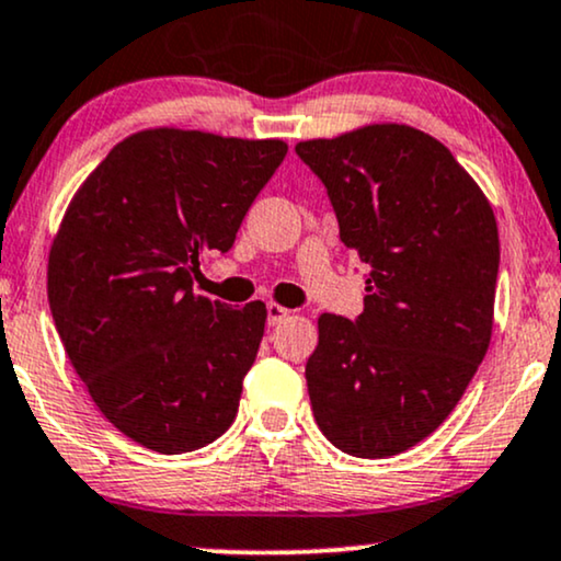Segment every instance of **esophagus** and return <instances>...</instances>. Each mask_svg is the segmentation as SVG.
Instances as JSON below:
<instances>
[{"mask_svg": "<svg viewBox=\"0 0 561 561\" xmlns=\"http://www.w3.org/2000/svg\"><path fill=\"white\" fill-rule=\"evenodd\" d=\"M289 316V310L285 306H279V302H268L266 306V321L268 327H276V323H282Z\"/></svg>", "mask_w": 561, "mask_h": 561, "instance_id": "esophagus-1", "label": "esophagus"}]
</instances>
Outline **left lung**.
I'll return each instance as SVG.
<instances>
[{
  "mask_svg": "<svg viewBox=\"0 0 561 561\" xmlns=\"http://www.w3.org/2000/svg\"><path fill=\"white\" fill-rule=\"evenodd\" d=\"M340 240L368 263L355 321L323 313L306 363L321 434L353 457H391L442 426L494 327L499 229L449 148L408 125L302 140Z\"/></svg>",
  "mask_w": 561,
  "mask_h": 561,
  "instance_id": "left-lung-1",
  "label": "left lung"
}]
</instances>
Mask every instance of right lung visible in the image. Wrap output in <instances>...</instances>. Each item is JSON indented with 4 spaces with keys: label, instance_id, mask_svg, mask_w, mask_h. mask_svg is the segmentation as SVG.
Masks as SVG:
<instances>
[{
    "label": "right lung",
    "instance_id": "right-lung-1",
    "mask_svg": "<svg viewBox=\"0 0 561 561\" xmlns=\"http://www.w3.org/2000/svg\"><path fill=\"white\" fill-rule=\"evenodd\" d=\"M282 140L135 133L88 174L49 253V308L72 368L114 428L180 455L238 415L266 306L201 298L206 251L227 253Z\"/></svg>",
    "mask_w": 561,
    "mask_h": 561
}]
</instances>
